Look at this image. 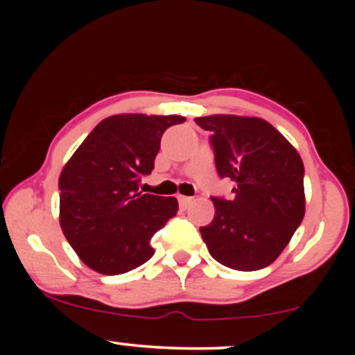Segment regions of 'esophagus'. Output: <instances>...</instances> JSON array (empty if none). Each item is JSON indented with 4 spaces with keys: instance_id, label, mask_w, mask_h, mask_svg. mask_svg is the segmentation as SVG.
<instances>
[{
    "instance_id": "obj_1",
    "label": "esophagus",
    "mask_w": 355,
    "mask_h": 355,
    "mask_svg": "<svg viewBox=\"0 0 355 355\" xmlns=\"http://www.w3.org/2000/svg\"><path fill=\"white\" fill-rule=\"evenodd\" d=\"M191 202H193V198H191V197H183V195L178 197V203H180L182 209H187V207H189Z\"/></svg>"
}]
</instances>
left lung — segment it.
<instances>
[{"label":"left lung","instance_id":"8db88e82","mask_svg":"<svg viewBox=\"0 0 355 355\" xmlns=\"http://www.w3.org/2000/svg\"><path fill=\"white\" fill-rule=\"evenodd\" d=\"M195 123L211 133L220 178L237 183L234 200L211 197L215 217L200 227L210 255L234 270L270 266L304 218L302 158L262 118L211 115Z\"/></svg>","mask_w":355,"mask_h":355}]
</instances>
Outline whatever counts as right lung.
<instances>
[{"instance_id":"obj_1","label":"right lung","mask_w":355,"mask_h":355,"mask_svg":"<svg viewBox=\"0 0 355 355\" xmlns=\"http://www.w3.org/2000/svg\"><path fill=\"white\" fill-rule=\"evenodd\" d=\"M185 116L115 115L100 121L61 170L60 223L89 268L118 275L155 254L150 240L177 215L175 197L141 193L165 130Z\"/></svg>"}]
</instances>
